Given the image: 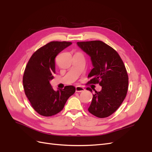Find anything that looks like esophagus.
Instances as JSON below:
<instances>
[{"mask_svg": "<svg viewBox=\"0 0 152 152\" xmlns=\"http://www.w3.org/2000/svg\"><path fill=\"white\" fill-rule=\"evenodd\" d=\"M75 91L77 93H79V92H82V91H85V89L84 88V87H82L80 86H78L75 87Z\"/></svg>", "mask_w": 152, "mask_h": 152, "instance_id": "34e87169", "label": "esophagus"}]
</instances>
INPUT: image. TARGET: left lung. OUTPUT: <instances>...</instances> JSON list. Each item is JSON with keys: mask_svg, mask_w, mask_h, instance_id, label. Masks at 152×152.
<instances>
[{"mask_svg": "<svg viewBox=\"0 0 152 152\" xmlns=\"http://www.w3.org/2000/svg\"><path fill=\"white\" fill-rule=\"evenodd\" d=\"M91 57L93 68L88 75L87 84H99L101 91H95L88 111L99 118L111 115L122 103L128 89L129 78L126 68L115 50L100 40L78 42ZM87 90L92 92L90 87Z\"/></svg>", "mask_w": 152, "mask_h": 152, "instance_id": "obj_1", "label": "left lung"}]
</instances>
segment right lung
<instances>
[{
	"mask_svg": "<svg viewBox=\"0 0 152 152\" xmlns=\"http://www.w3.org/2000/svg\"><path fill=\"white\" fill-rule=\"evenodd\" d=\"M72 43L53 41L32 54L23 77L25 93L31 107L39 114L53 116L61 112L67 99L75 92L73 86L55 91L49 81L55 73V58Z\"/></svg>",
	"mask_w": 152,
	"mask_h": 152,
	"instance_id": "right-lung-1",
	"label": "right lung"
}]
</instances>
